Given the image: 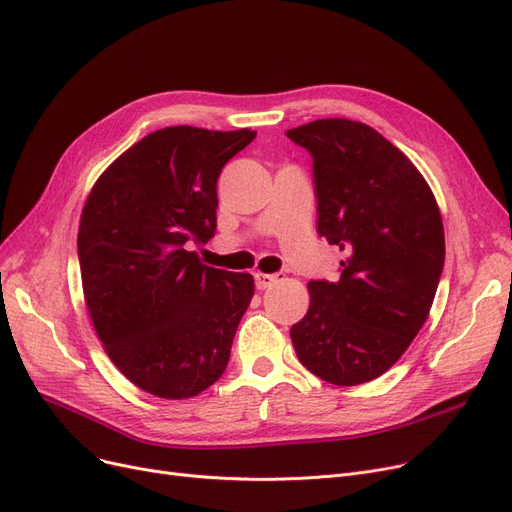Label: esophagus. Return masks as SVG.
I'll return each mask as SVG.
<instances>
[{
  "label": "esophagus",
  "instance_id": "obj_1",
  "mask_svg": "<svg viewBox=\"0 0 512 512\" xmlns=\"http://www.w3.org/2000/svg\"><path fill=\"white\" fill-rule=\"evenodd\" d=\"M253 276H255V284H257V288H259V290L270 288V286H274V284L278 282V276H276V274H263V272H255Z\"/></svg>",
  "mask_w": 512,
  "mask_h": 512
}]
</instances>
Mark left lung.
Wrapping results in <instances>:
<instances>
[{
  "mask_svg": "<svg viewBox=\"0 0 512 512\" xmlns=\"http://www.w3.org/2000/svg\"><path fill=\"white\" fill-rule=\"evenodd\" d=\"M313 155L317 232L344 259L338 282H309V311L290 338L317 378L357 386L380 378L411 346L444 267L440 207L413 161L355 120L286 130Z\"/></svg>",
  "mask_w": 512,
  "mask_h": 512,
  "instance_id": "8db88e82",
  "label": "left lung"
}]
</instances>
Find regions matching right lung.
I'll return each instance as SVG.
<instances>
[{
	"mask_svg": "<svg viewBox=\"0 0 512 512\" xmlns=\"http://www.w3.org/2000/svg\"><path fill=\"white\" fill-rule=\"evenodd\" d=\"M255 139L168 126L114 159L78 224L83 294L103 351L145 392L182 400L226 371L255 282L205 265L188 245L215 234V182Z\"/></svg>",
	"mask_w": 512,
	"mask_h": 512,
	"instance_id": "add662e5",
	"label": "right lung"
}]
</instances>
